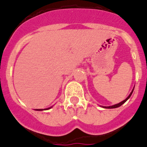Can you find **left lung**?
I'll return each instance as SVG.
<instances>
[{
  "instance_id": "8db88e82",
  "label": "left lung",
  "mask_w": 147,
  "mask_h": 147,
  "mask_svg": "<svg viewBox=\"0 0 147 147\" xmlns=\"http://www.w3.org/2000/svg\"><path fill=\"white\" fill-rule=\"evenodd\" d=\"M133 90H134V88H133V89H132V92H131V93L129 94V95L128 96L127 98H126L125 99L124 101H121V102H119V104H116V105H112V106H108V107L105 106V107H104V108H105V109H115V108H118V107H120V106H121V105H123V104H124L125 102V101H127L128 99L129 98H130V96L132 95V92H133Z\"/></svg>"
}]
</instances>
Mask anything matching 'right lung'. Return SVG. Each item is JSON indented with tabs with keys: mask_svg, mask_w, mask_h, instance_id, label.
I'll return each instance as SVG.
<instances>
[{
	"mask_svg": "<svg viewBox=\"0 0 147 147\" xmlns=\"http://www.w3.org/2000/svg\"><path fill=\"white\" fill-rule=\"evenodd\" d=\"M51 109V107H50V108H49V109H44V110H48V109ZM36 110H37V111H42V110H43V109H36Z\"/></svg>",
	"mask_w": 147,
	"mask_h": 147,
	"instance_id": "add662e5",
	"label": "right lung"
}]
</instances>
